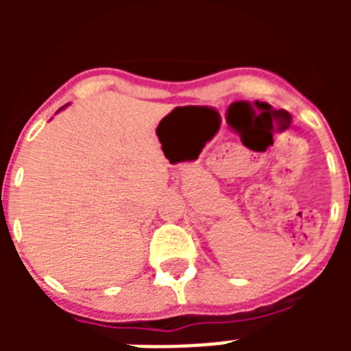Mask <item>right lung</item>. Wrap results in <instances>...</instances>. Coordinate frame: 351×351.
Returning a JSON list of instances; mask_svg holds the SVG:
<instances>
[{
  "instance_id": "obj_1",
  "label": "right lung",
  "mask_w": 351,
  "mask_h": 351,
  "mask_svg": "<svg viewBox=\"0 0 351 351\" xmlns=\"http://www.w3.org/2000/svg\"><path fill=\"white\" fill-rule=\"evenodd\" d=\"M64 107H66V105H64ZM64 107H61V108H60V110H63V108H64ZM60 110H58V112H60Z\"/></svg>"
}]
</instances>
